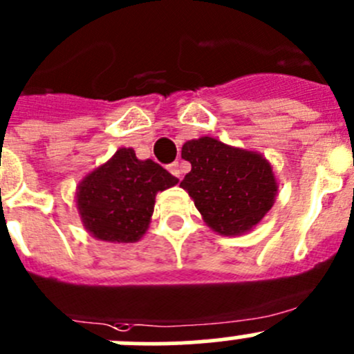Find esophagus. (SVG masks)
Masks as SVG:
<instances>
[{"mask_svg": "<svg viewBox=\"0 0 354 354\" xmlns=\"http://www.w3.org/2000/svg\"><path fill=\"white\" fill-rule=\"evenodd\" d=\"M169 172L172 174V176H176V177H180V165H178V162H174V163H170L169 165Z\"/></svg>", "mask_w": 354, "mask_h": 354, "instance_id": "1", "label": "esophagus"}]
</instances>
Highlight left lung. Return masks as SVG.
<instances>
[{
  "label": "left lung",
  "instance_id": "obj_1",
  "mask_svg": "<svg viewBox=\"0 0 354 354\" xmlns=\"http://www.w3.org/2000/svg\"><path fill=\"white\" fill-rule=\"evenodd\" d=\"M182 158L191 163V172L180 187L215 232H248L274 205L277 182L270 163L258 153L199 138L182 146Z\"/></svg>",
  "mask_w": 354,
  "mask_h": 354
}]
</instances>
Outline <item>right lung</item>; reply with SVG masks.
Masks as SVG:
<instances>
[{
  "label": "right lung",
  "instance_id": "add662e5",
  "mask_svg": "<svg viewBox=\"0 0 354 354\" xmlns=\"http://www.w3.org/2000/svg\"><path fill=\"white\" fill-rule=\"evenodd\" d=\"M177 182L153 160H138L134 149L122 148L80 182L77 208L84 227L97 239L136 243L148 229L156 192Z\"/></svg>",
  "mask_w": 354,
  "mask_h": 354
}]
</instances>
